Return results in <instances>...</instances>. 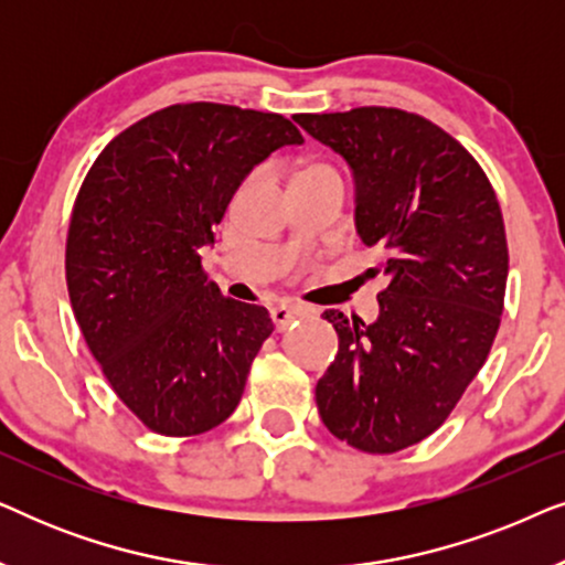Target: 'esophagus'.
<instances>
[{
  "mask_svg": "<svg viewBox=\"0 0 565 565\" xmlns=\"http://www.w3.org/2000/svg\"><path fill=\"white\" fill-rule=\"evenodd\" d=\"M308 311L303 306H288V303H280L275 308H269V316H273V323L277 331H282L288 323H292L296 319H303Z\"/></svg>",
  "mask_w": 565,
  "mask_h": 565,
  "instance_id": "34e87169",
  "label": "esophagus"
}]
</instances>
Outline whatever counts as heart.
<instances>
[{"mask_svg": "<svg viewBox=\"0 0 565 565\" xmlns=\"http://www.w3.org/2000/svg\"><path fill=\"white\" fill-rule=\"evenodd\" d=\"M337 174L334 169L331 167H327V164H308V167H303L300 169V172L296 174V180H300V177H313V174Z\"/></svg>", "mask_w": 565, "mask_h": 565, "instance_id": "heart-1", "label": "heart"}]
</instances>
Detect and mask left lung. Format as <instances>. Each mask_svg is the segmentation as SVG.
<instances>
[{"label":"left lung","instance_id":"left-lung-1","mask_svg":"<svg viewBox=\"0 0 565 565\" xmlns=\"http://www.w3.org/2000/svg\"><path fill=\"white\" fill-rule=\"evenodd\" d=\"M296 122L344 157L354 223L388 288L373 323L323 311L337 358L316 383L321 422L342 443L391 455L443 427L497 339L509 273L489 177L466 146L416 113L354 107Z\"/></svg>","mask_w":565,"mask_h":565}]
</instances>
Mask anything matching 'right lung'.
I'll use <instances>...</instances> for the list:
<instances>
[{"mask_svg": "<svg viewBox=\"0 0 565 565\" xmlns=\"http://www.w3.org/2000/svg\"><path fill=\"white\" fill-rule=\"evenodd\" d=\"M303 143L277 113L188 103L146 115L84 177L66 285L84 342L118 398L164 437H195L242 401L273 334L267 308L207 282L200 249L259 161Z\"/></svg>", "mask_w": 565, "mask_h": 565, "instance_id": "1", "label": "right lung"}]
</instances>
